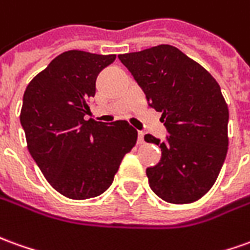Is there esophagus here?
I'll use <instances>...</instances> for the list:
<instances>
[{
    "instance_id": "obj_1",
    "label": "esophagus",
    "mask_w": 250,
    "mask_h": 250,
    "mask_svg": "<svg viewBox=\"0 0 250 250\" xmlns=\"http://www.w3.org/2000/svg\"><path fill=\"white\" fill-rule=\"evenodd\" d=\"M138 143H139V145L145 143V134H143L142 131H139V132H138Z\"/></svg>"
}]
</instances>
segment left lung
<instances>
[{
	"mask_svg": "<svg viewBox=\"0 0 250 250\" xmlns=\"http://www.w3.org/2000/svg\"><path fill=\"white\" fill-rule=\"evenodd\" d=\"M118 58L167 127L164 142L145 135L162 151L160 162L146 169L151 191L167 203L198 200L214 186L228 154L229 109L219 85L198 62L169 44Z\"/></svg>",
	"mask_w": 250,
	"mask_h": 250,
	"instance_id": "left-lung-1",
	"label": "left lung"
}]
</instances>
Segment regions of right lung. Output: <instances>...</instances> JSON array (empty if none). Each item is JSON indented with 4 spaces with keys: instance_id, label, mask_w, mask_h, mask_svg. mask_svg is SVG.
Wrapping results in <instances>:
<instances>
[{
    "instance_id": "obj_1",
    "label": "right lung",
    "mask_w": 250,
    "mask_h": 250,
    "mask_svg": "<svg viewBox=\"0 0 250 250\" xmlns=\"http://www.w3.org/2000/svg\"><path fill=\"white\" fill-rule=\"evenodd\" d=\"M115 55L71 50L40 71L22 97L20 122L28 150L59 193L69 199L96 198L111 187L138 132L125 120H85L95 97L96 78Z\"/></svg>"
}]
</instances>
